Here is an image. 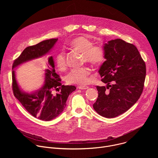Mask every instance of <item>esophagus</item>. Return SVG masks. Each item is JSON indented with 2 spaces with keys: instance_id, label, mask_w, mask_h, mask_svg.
I'll use <instances>...</instances> for the list:
<instances>
[{
  "instance_id": "esophagus-1",
  "label": "esophagus",
  "mask_w": 158,
  "mask_h": 158,
  "mask_svg": "<svg viewBox=\"0 0 158 158\" xmlns=\"http://www.w3.org/2000/svg\"><path fill=\"white\" fill-rule=\"evenodd\" d=\"M78 89H81V90H84V89H87L89 88V87L87 86H82V85H80V86H78L77 87Z\"/></svg>"
}]
</instances>
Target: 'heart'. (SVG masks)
I'll use <instances>...</instances> for the list:
<instances>
[{"label":"heart","mask_w":158,"mask_h":158,"mask_svg":"<svg viewBox=\"0 0 158 158\" xmlns=\"http://www.w3.org/2000/svg\"><path fill=\"white\" fill-rule=\"evenodd\" d=\"M73 49L84 54V61L91 64L93 66H100L105 61V52L100 45H93L91 39L84 36H80L73 39L70 43ZM56 65L60 71L67 68L65 55L64 51H60L56 56ZM91 71L87 67L72 69L65 76V81L68 84L84 85L89 81V76Z\"/></svg>","instance_id":"heart-1"}]
</instances>
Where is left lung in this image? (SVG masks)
Masks as SVG:
<instances>
[{"instance_id":"1","label":"left lung","mask_w":158,"mask_h":158,"mask_svg":"<svg viewBox=\"0 0 158 158\" xmlns=\"http://www.w3.org/2000/svg\"><path fill=\"white\" fill-rule=\"evenodd\" d=\"M106 61L99 73L106 86H96L98 98L93 104L98 113L107 118L118 116L140 98L146 77V64L134 45L121 39L104 45Z\"/></svg>"}]
</instances>
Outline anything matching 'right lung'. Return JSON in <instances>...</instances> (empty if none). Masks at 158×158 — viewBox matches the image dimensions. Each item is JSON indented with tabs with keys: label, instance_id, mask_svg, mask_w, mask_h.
<instances>
[{
	"label": "right lung",
	"instance_id": "right-lung-1",
	"mask_svg": "<svg viewBox=\"0 0 158 158\" xmlns=\"http://www.w3.org/2000/svg\"><path fill=\"white\" fill-rule=\"evenodd\" d=\"M57 40L48 39L26 48L12 65V90L14 96L32 116L46 121L52 120L62 113L66 106L67 98L76 87L74 85H62L61 79L55 71L52 56L48 58L47 68L44 71V84L34 92L26 93L20 88L14 69L25 62L46 56ZM55 91L58 93L56 94Z\"/></svg>",
	"mask_w": 158,
	"mask_h": 158
}]
</instances>
